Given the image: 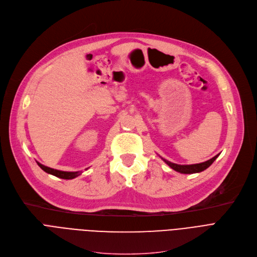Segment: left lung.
<instances>
[{"mask_svg": "<svg viewBox=\"0 0 257 257\" xmlns=\"http://www.w3.org/2000/svg\"><path fill=\"white\" fill-rule=\"evenodd\" d=\"M218 156H219V154H218V155H216L215 157H213L212 159L208 160V161H204L202 163H197V164H190V165H180V164L169 162V161H167L163 158H161V159L169 167H172L174 170H176V172H178V173H181V174H196V173L203 172L204 169H207L217 159Z\"/></svg>", "mask_w": 257, "mask_h": 257, "instance_id": "obj_1", "label": "left lung"}]
</instances>
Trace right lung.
<instances>
[{"instance_id":"add662e5","label":"right lung","mask_w":257,"mask_h":257,"mask_svg":"<svg viewBox=\"0 0 257 257\" xmlns=\"http://www.w3.org/2000/svg\"><path fill=\"white\" fill-rule=\"evenodd\" d=\"M37 164L40 166L41 169L44 170L45 173H47L49 175H53L55 177H58L60 179H64V180H72L81 174V172H62V170H58V169L44 166L43 164H41L39 162H37Z\"/></svg>"}]
</instances>
